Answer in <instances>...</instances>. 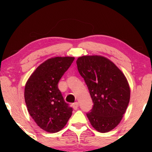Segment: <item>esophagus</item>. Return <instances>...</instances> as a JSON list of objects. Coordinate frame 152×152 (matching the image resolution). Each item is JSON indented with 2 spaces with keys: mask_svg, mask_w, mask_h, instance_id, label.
<instances>
[{
  "mask_svg": "<svg viewBox=\"0 0 152 152\" xmlns=\"http://www.w3.org/2000/svg\"><path fill=\"white\" fill-rule=\"evenodd\" d=\"M72 107L74 108V110L78 109V102H74V103H73L72 104Z\"/></svg>",
  "mask_w": 152,
  "mask_h": 152,
  "instance_id": "1",
  "label": "esophagus"
}]
</instances>
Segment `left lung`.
<instances>
[{"mask_svg": "<svg viewBox=\"0 0 152 152\" xmlns=\"http://www.w3.org/2000/svg\"><path fill=\"white\" fill-rule=\"evenodd\" d=\"M94 105L86 114L97 132L107 133L119 125L130 100V87L121 70L101 56H83L76 60Z\"/></svg>", "mask_w": 152, "mask_h": 152, "instance_id": "obj_1", "label": "left lung"}]
</instances>
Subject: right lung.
<instances>
[{
  "label": "right lung",
  "mask_w": 152,
  "mask_h": 152,
  "mask_svg": "<svg viewBox=\"0 0 152 152\" xmlns=\"http://www.w3.org/2000/svg\"><path fill=\"white\" fill-rule=\"evenodd\" d=\"M74 57L48 59L36 68L25 87V101L31 117L43 130L56 133L70 119L72 109L64 101L58 84Z\"/></svg>",
  "instance_id": "right-lung-1"
}]
</instances>
